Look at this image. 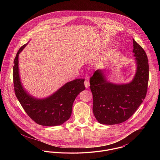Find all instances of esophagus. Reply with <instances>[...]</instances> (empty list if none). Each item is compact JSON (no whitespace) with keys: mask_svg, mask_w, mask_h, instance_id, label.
<instances>
[{"mask_svg":"<svg viewBox=\"0 0 160 160\" xmlns=\"http://www.w3.org/2000/svg\"><path fill=\"white\" fill-rule=\"evenodd\" d=\"M84 86H85L86 88H88L89 87L90 84H89V81H88V80H85V81H84Z\"/></svg>","mask_w":160,"mask_h":160,"instance_id":"esophagus-1","label":"esophagus"}]
</instances>
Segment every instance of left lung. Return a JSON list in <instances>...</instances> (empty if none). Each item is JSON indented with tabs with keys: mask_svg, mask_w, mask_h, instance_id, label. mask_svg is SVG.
Here are the masks:
<instances>
[{
	"mask_svg": "<svg viewBox=\"0 0 160 160\" xmlns=\"http://www.w3.org/2000/svg\"><path fill=\"white\" fill-rule=\"evenodd\" d=\"M137 70L128 83L116 84L107 80L103 69L95 71L90 78L93 112L101 124L114 125L128 120L143 102L149 81V64L143 48L133 39Z\"/></svg>",
	"mask_w": 160,
	"mask_h": 160,
	"instance_id": "1",
	"label": "left lung"
}]
</instances>
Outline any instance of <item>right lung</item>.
Wrapping results in <instances>:
<instances>
[{"instance_id":"add662e5","label":"right lung","mask_w":160,"mask_h":160,"mask_svg":"<svg viewBox=\"0 0 160 160\" xmlns=\"http://www.w3.org/2000/svg\"><path fill=\"white\" fill-rule=\"evenodd\" d=\"M27 44L18 51L14 61L13 81L15 95L26 113L40 125H61L68 120L77 96L84 90V79L78 78L65 84L53 94L44 99H37L23 88L18 69V54Z\"/></svg>"}]
</instances>
